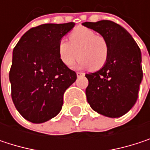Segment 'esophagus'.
<instances>
[{"label":"esophagus","instance_id":"34e87169","mask_svg":"<svg viewBox=\"0 0 150 150\" xmlns=\"http://www.w3.org/2000/svg\"><path fill=\"white\" fill-rule=\"evenodd\" d=\"M76 75H77V77H80V76H83L84 74L81 73V72H77V73H76Z\"/></svg>","mask_w":150,"mask_h":150}]
</instances>
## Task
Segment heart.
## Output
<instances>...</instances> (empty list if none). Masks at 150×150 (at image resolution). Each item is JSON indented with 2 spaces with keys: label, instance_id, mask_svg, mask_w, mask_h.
Returning <instances> with one entry per match:
<instances>
[{
  "label": "heart",
  "instance_id": "obj_1",
  "mask_svg": "<svg viewBox=\"0 0 150 150\" xmlns=\"http://www.w3.org/2000/svg\"><path fill=\"white\" fill-rule=\"evenodd\" d=\"M69 42L61 39L57 44L58 56L65 66H72L77 56L80 57L77 68L98 70L104 66L108 58V44L103 36L80 27L69 34Z\"/></svg>",
  "mask_w": 150,
  "mask_h": 150
}]
</instances>
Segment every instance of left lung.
<instances>
[{
  "mask_svg": "<svg viewBox=\"0 0 150 150\" xmlns=\"http://www.w3.org/2000/svg\"><path fill=\"white\" fill-rule=\"evenodd\" d=\"M82 25L99 33L108 44V58L104 66L85 75L88 80V103L103 115L120 117L131 109L138 98L142 80L140 47L130 34L114 21H86Z\"/></svg>",
  "mask_w": 150,
  "mask_h": 150,
  "instance_id": "left-lung-1",
  "label": "left lung"
}]
</instances>
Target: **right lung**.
Listing matches in <instances>:
<instances>
[{"label": "right lung", "mask_w": 150, "mask_h": 150, "mask_svg": "<svg viewBox=\"0 0 150 150\" xmlns=\"http://www.w3.org/2000/svg\"><path fill=\"white\" fill-rule=\"evenodd\" d=\"M75 27L74 22L47 23L30 28L13 51L9 72L11 96L18 112L33 123L56 116L66 89L76 73L65 66L57 53L58 42Z\"/></svg>", "instance_id": "obj_1"}]
</instances>
